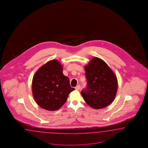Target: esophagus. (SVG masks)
<instances>
[{
	"label": "esophagus",
	"mask_w": 148,
	"mask_h": 148,
	"mask_svg": "<svg viewBox=\"0 0 148 148\" xmlns=\"http://www.w3.org/2000/svg\"><path fill=\"white\" fill-rule=\"evenodd\" d=\"M80 85H77L76 86L75 88V90H80Z\"/></svg>",
	"instance_id": "1"
}]
</instances>
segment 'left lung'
Here are the masks:
<instances>
[{
    "mask_svg": "<svg viewBox=\"0 0 148 148\" xmlns=\"http://www.w3.org/2000/svg\"><path fill=\"white\" fill-rule=\"evenodd\" d=\"M87 80L86 92L81 94L86 103L94 109L107 107L113 101L118 90L114 73L101 58L94 57L84 66Z\"/></svg>",
    "mask_w": 148,
    "mask_h": 148,
    "instance_id": "8db88e82",
    "label": "left lung"
}]
</instances>
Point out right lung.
I'll return each mask as SVG.
<instances>
[{
    "label": "right lung",
    "instance_id": "add662e5",
    "mask_svg": "<svg viewBox=\"0 0 148 148\" xmlns=\"http://www.w3.org/2000/svg\"><path fill=\"white\" fill-rule=\"evenodd\" d=\"M32 93L36 103L50 111L58 110L75 90L69 79L63 74V66L52 60L42 66L35 73L32 81Z\"/></svg>",
    "mask_w": 148,
    "mask_h": 148
}]
</instances>
